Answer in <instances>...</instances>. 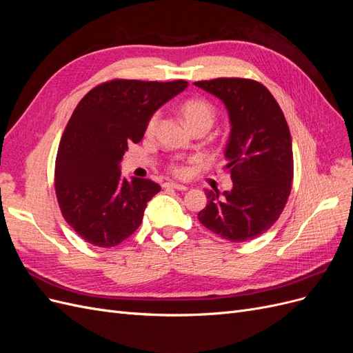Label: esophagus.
<instances>
[{
	"label": "esophagus",
	"mask_w": 353,
	"mask_h": 353,
	"mask_svg": "<svg viewBox=\"0 0 353 353\" xmlns=\"http://www.w3.org/2000/svg\"><path fill=\"white\" fill-rule=\"evenodd\" d=\"M165 187L168 188H174V190H178V191H187L188 187L187 185H183V184H178V183H166Z\"/></svg>",
	"instance_id": "obj_1"
}]
</instances>
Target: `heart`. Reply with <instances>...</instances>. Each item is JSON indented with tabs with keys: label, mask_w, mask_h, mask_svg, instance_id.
Here are the masks:
<instances>
[{
	"label": "heart",
	"mask_w": 353,
	"mask_h": 353,
	"mask_svg": "<svg viewBox=\"0 0 353 353\" xmlns=\"http://www.w3.org/2000/svg\"><path fill=\"white\" fill-rule=\"evenodd\" d=\"M181 112H183V116L188 128H193L197 125H206L210 128L213 121H215V109H213V105L208 100H203V99L185 100L183 105H181ZM157 123H159V113H153L147 121L145 132L153 134ZM172 172L178 176H183L185 175V168L181 165H175L172 166Z\"/></svg>",
	"instance_id": "obj_1"
}]
</instances>
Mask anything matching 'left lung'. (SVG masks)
<instances>
[{
	"instance_id": "obj_1",
	"label": "left lung",
	"mask_w": 353,
	"mask_h": 353,
	"mask_svg": "<svg viewBox=\"0 0 353 353\" xmlns=\"http://www.w3.org/2000/svg\"><path fill=\"white\" fill-rule=\"evenodd\" d=\"M194 85L225 104L231 125L223 154L232 188L222 196L206 190L208 205L199 221L225 240H252L274 225L290 196V130L279 103L259 82L218 78Z\"/></svg>"
}]
</instances>
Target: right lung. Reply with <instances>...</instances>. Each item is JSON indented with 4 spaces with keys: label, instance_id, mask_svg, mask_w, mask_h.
I'll use <instances>...</instances> for the list:
<instances>
[{
    "label": "right lung",
    "instance_id": "add662e5",
    "mask_svg": "<svg viewBox=\"0 0 353 353\" xmlns=\"http://www.w3.org/2000/svg\"><path fill=\"white\" fill-rule=\"evenodd\" d=\"M187 87L183 79H113L73 110L57 152L56 196L63 218L87 243L113 248L141 225L160 185L122 178V157L128 144L141 141L148 117Z\"/></svg>",
    "mask_w": 353,
    "mask_h": 353
}]
</instances>
